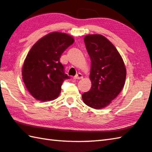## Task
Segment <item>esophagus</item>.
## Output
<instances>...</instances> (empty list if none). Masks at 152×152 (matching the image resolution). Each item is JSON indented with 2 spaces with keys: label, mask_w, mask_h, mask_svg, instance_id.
<instances>
[{
  "label": "esophagus",
  "mask_w": 152,
  "mask_h": 152,
  "mask_svg": "<svg viewBox=\"0 0 152 152\" xmlns=\"http://www.w3.org/2000/svg\"><path fill=\"white\" fill-rule=\"evenodd\" d=\"M83 78V76H82V74L80 73H78L74 77V79L75 80H79V79H82Z\"/></svg>",
  "instance_id": "esophagus-1"
}]
</instances>
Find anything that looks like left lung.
Returning <instances> with one entry per match:
<instances>
[{
    "mask_svg": "<svg viewBox=\"0 0 152 152\" xmlns=\"http://www.w3.org/2000/svg\"><path fill=\"white\" fill-rule=\"evenodd\" d=\"M86 50L91 58L90 79L92 86L82 98L84 103L93 109L108 106L124 86L126 68L121 56L110 41L101 35L84 37Z\"/></svg>",
    "mask_w": 152,
    "mask_h": 152,
    "instance_id": "8db88e82",
    "label": "left lung"
}]
</instances>
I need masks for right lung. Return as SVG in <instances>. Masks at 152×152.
I'll list each match as a JSON object with an SVG mask.
<instances>
[{
    "label": "right lung",
    "mask_w": 152,
    "mask_h": 152,
    "mask_svg": "<svg viewBox=\"0 0 152 152\" xmlns=\"http://www.w3.org/2000/svg\"><path fill=\"white\" fill-rule=\"evenodd\" d=\"M74 39L66 33L53 32L41 38L28 53L22 70L23 80L28 91L35 99L52 101L61 92L66 79L60 63L61 54Z\"/></svg>",
    "instance_id": "obj_1"
}]
</instances>
